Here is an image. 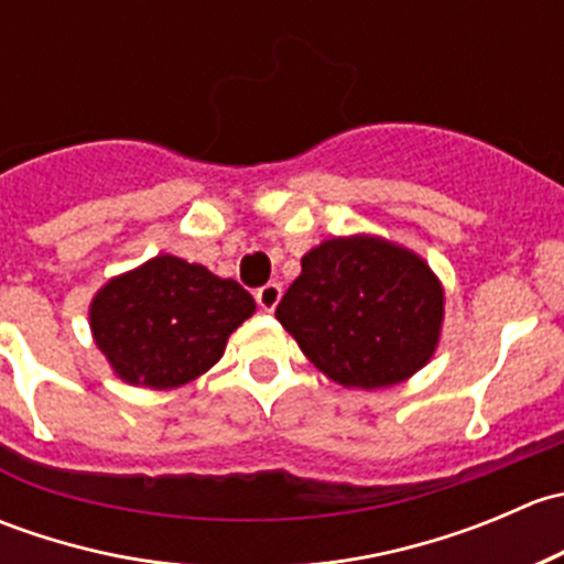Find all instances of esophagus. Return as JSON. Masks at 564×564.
<instances>
[{"instance_id": "1", "label": "esophagus", "mask_w": 564, "mask_h": 564, "mask_svg": "<svg viewBox=\"0 0 564 564\" xmlns=\"http://www.w3.org/2000/svg\"><path fill=\"white\" fill-rule=\"evenodd\" d=\"M253 297L261 311H275V305L281 303V286L278 283H264L261 289H256Z\"/></svg>"}]
</instances>
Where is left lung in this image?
Wrapping results in <instances>:
<instances>
[{
    "instance_id": "left-lung-1",
    "label": "left lung",
    "mask_w": 564,
    "mask_h": 564,
    "mask_svg": "<svg viewBox=\"0 0 564 564\" xmlns=\"http://www.w3.org/2000/svg\"><path fill=\"white\" fill-rule=\"evenodd\" d=\"M442 286L420 256L373 237H335L303 256L275 318L344 388L403 382L434 355Z\"/></svg>"
}]
</instances>
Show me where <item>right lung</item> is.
I'll use <instances>...</instances> for the list:
<instances>
[{
    "label": "right lung",
    "mask_w": 564,
    "mask_h": 564,
    "mask_svg": "<svg viewBox=\"0 0 564 564\" xmlns=\"http://www.w3.org/2000/svg\"><path fill=\"white\" fill-rule=\"evenodd\" d=\"M253 308V297L231 278L155 256L108 281L93 300L89 322L95 344L124 382L169 390L213 368Z\"/></svg>",
    "instance_id": "add662e5"
}]
</instances>
